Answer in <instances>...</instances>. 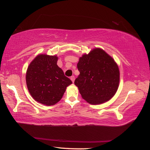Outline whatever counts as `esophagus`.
Returning <instances> with one entry per match:
<instances>
[{
  "instance_id": "esophagus-1",
  "label": "esophagus",
  "mask_w": 150,
  "mask_h": 150,
  "mask_svg": "<svg viewBox=\"0 0 150 150\" xmlns=\"http://www.w3.org/2000/svg\"><path fill=\"white\" fill-rule=\"evenodd\" d=\"M70 79H71V80L72 81V82L74 83V81H75V79L74 76H71V77H70Z\"/></svg>"
}]
</instances>
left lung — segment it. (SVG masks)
I'll use <instances>...</instances> for the list:
<instances>
[{"mask_svg":"<svg viewBox=\"0 0 150 150\" xmlns=\"http://www.w3.org/2000/svg\"><path fill=\"white\" fill-rule=\"evenodd\" d=\"M79 75L75 80L82 98L92 105H99L113 97L118 90L120 71L112 57L100 48L91 50L79 58Z\"/></svg>","mask_w":150,"mask_h":150,"instance_id":"8db88e82","label":"left lung"}]
</instances>
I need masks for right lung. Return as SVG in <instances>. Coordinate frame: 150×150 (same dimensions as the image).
Wrapping results in <instances>:
<instances>
[{
	"mask_svg": "<svg viewBox=\"0 0 150 150\" xmlns=\"http://www.w3.org/2000/svg\"><path fill=\"white\" fill-rule=\"evenodd\" d=\"M57 55L40 54L28 67L26 81L30 95L38 102L47 106L62 99L66 88L72 81L57 65Z\"/></svg>",
	"mask_w": 150,
	"mask_h": 150,
	"instance_id": "1",
	"label": "right lung"
}]
</instances>
